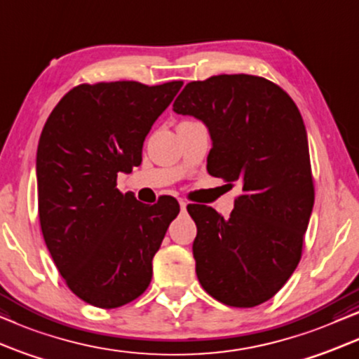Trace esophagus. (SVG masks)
I'll list each match as a JSON object with an SVG mask.
<instances>
[{"mask_svg":"<svg viewBox=\"0 0 359 359\" xmlns=\"http://www.w3.org/2000/svg\"><path fill=\"white\" fill-rule=\"evenodd\" d=\"M179 205H180V210H182V212L187 208V202H185V200H179Z\"/></svg>","mask_w":359,"mask_h":359,"instance_id":"1","label":"esophagus"}]
</instances>
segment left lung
Listing matches in <instances>:
<instances>
[{"label": "left lung", "instance_id": "obj_1", "mask_svg": "<svg viewBox=\"0 0 359 359\" xmlns=\"http://www.w3.org/2000/svg\"><path fill=\"white\" fill-rule=\"evenodd\" d=\"M174 111L208 128V174L241 185L226 219L207 205L187 207L200 284L229 307H256L279 292L302 256L315 200L304 119L279 85L246 74L187 83Z\"/></svg>", "mask_w": 359, "mask_h": 359}]
</instances>
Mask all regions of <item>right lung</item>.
<instances>
[{"instance_id": "right-lung-1", "label": "right lung", "mask_w": 359, "mask_h": 359, "mask_svg": "<svg viewBox=\"0 0 359 359\" xmlns=\"http://www.w3.org/2000/svg\"><path fill=\"white\" fill-rule=\"evenodd\" d=\"M182 85L82 83L64 95L41 133L42 235L69 289L95 307H121L144 292L152 257L179 215L174 197L149 207L119 192L116 179L141 164L147 133Z\"/></svg>"}]
</instances>
